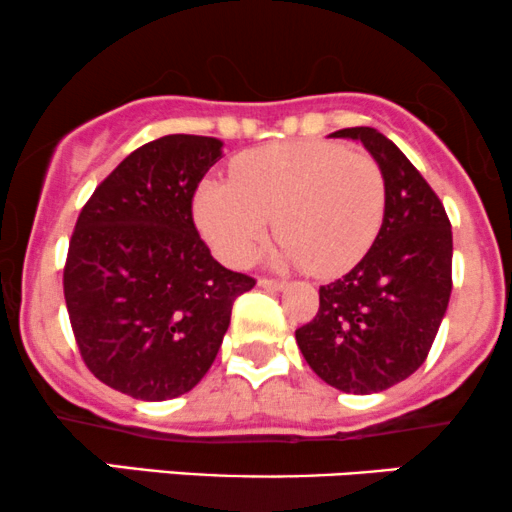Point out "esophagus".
<instances>
[{
    "label": "esophagus",
    "instance_id": "1",
    "mask_svg": "<svg viewBox=\"0 0 512 512\" xmlns=\"http://www.w3.org/2000/svg\"><path fill=\"white\" fill-rule=\"evenodd\" d=\"M258 285L266 287V290H285L287 287L285 280H273V278H261L258 280Z\"/></svg>",
    "mask_w": 512,
    "mask_h": 512
}]
</instances>
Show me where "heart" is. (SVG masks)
<instances>
[{"label": "heart", "mask_w": 512, "mask_h": 512, "mask_svg": "<svg viewBox=\"0 0 512 512\" xmlns=\"http://www.w3.org/2000/svg\"><path fill=\"white\" fill-rule=\"evenodd\" d=\"M195 222L229 266H246L271 229L278 261L333 275L355 266L382 227L384 174L360 149L336 142H280L232 164V181H203Z\"/></svg>", "instance_id": "heart-1"}]
</instances>
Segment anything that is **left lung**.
<instances>
[{"label": "left lung", "mask_w": 512, "mask_h": 512, "mask_svg": "<svg viewBox=\"0 0 512 512\" xmlns=\"http://www.w3.org/2000/svg\"><path fill=\"white\" fill-rule=\"evenodd\" d=\"M360 140L384 174V217L363 261L319 287V312L295 331L309 367L331 387L372 394L428 358L452 292V229L440 198L406 154L375 128Z\"/></svg>", "instance_id": "left-lung-1"}]
</instances>
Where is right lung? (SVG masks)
Here are the masks:
<instances>
[{
	"instance_id": "1",
	"label": "right lung",
	"mask_w": 512,
	"mask_h": 512,
	"mask_svg": "<svg viewBox=\"0 0 512 512\" xmlns=\"http://www.w3.org/2000/svg\"><path fill=\"white\" fill-rule=\"evenodd\" d=\"M222 142L164 135L137 147L79 212L65 302L91 375L142 401L181 396L205 377L232 304L256 285L210 256L193 195Z\"/></svg>"
}]
</instances>
